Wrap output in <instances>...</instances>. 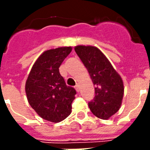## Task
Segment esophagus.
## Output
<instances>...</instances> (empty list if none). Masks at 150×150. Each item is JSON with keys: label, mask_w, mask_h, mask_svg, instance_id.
I'll list each match as a JSON object with an SVG mask.
<instances>
[{"label": "esophagus", "mask_w": 150, "mask_h": 150, "mask_svg": "<svg viewBox=\"0 0 150 150\" xmlns=\"http://www.w3.org/2000/svg\"><path fill=\"white\" fill-rule=\"evenodd\" d=\"M75 89H76V91L77 92H79V85H76V86H75Z\"/></svg>", "instance_id": "esophagus-1"}]
</instances>
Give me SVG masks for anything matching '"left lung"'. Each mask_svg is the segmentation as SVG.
Here are the masks:
<instances>
[{
	"label": "left lung",
	"mask_w": 150,
	"mask_h": 150,
	"mask_svg": "<svg viewBox=\"0 0 150 150\" xmlns=\"http://www.w3.org/2000/svg\"><path fill=\"white\" fill-rule=\"evenodd\" d=\"M75 50L95 86V96L89 103V109L96 117L107 120L121 107L124 95L122 79L98 48L77 46Z\"/></svg>",
	"instance_id": "obj_1"
}]
</instances>
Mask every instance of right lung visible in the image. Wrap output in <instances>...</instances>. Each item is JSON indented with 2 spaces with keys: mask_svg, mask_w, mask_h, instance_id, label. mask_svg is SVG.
Segmentation results:
<instances>
[{
  "mask_svg": "<svg viewBox=\"0 0 150 150\" xmlns=\"http://www.w3.org/2000/svg\"><path fill=\"white\" fill-rule=\"evenodd\" d=\"M72 48L46 50L39 57L25 82V93L32 108L44 120L57 123L71 113L76 91L66 85L59 68Z\"/></svg>",
  "mask_w": 150,
  "mask_h": 150,
  "instance_id": "obj_1",
  "label": "right lung"
}]
</instances>
